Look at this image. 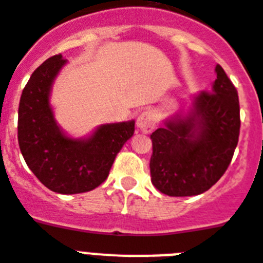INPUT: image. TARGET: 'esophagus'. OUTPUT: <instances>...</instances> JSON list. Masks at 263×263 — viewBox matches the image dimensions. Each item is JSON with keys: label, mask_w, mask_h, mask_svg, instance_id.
<instances>
[{"label": "esophagus", "mask_w": 263, "mask_h": 263, "mask_svg": "<svg viewBox=\"0 0 263 263\" xmlns=\"http://www.w3.org/2000/svg\"><path fill=\"white\" fill-rule=\"evenodd\" d=\"M136 124L140 128V131L144 132V134H148L157 125V116H155V113L153 110H144L138 116Z\"/></svg>", "instance_id": "obj_1"}]
</instances>
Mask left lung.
I'll list each match as a JSON object with an SVG mask.
<instances>
[{"label":"left lung","mask_w":263,"mask_h":263,"mask_svg":"<svg viewBox=\"0 0 263 263\" xmlns=\"http://www.w3.org/2000/svg\"><path fill=\"white\" fill-rule=\"evenodd\" d=\"M240 109L236 87L220 65L212 90L194 98L183 119L166 121L153 132L151 182L172 197L197 196L228 168L238 146Z\"/></svg>","instance_id":"8db88e82"}]
</instances>
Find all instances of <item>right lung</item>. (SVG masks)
<instances>
[{"label": "right lung", "instance_id": "right-lung-1", "mask_svg": "<svg viewBox=\"0 0 263 263\" xmlns=\"http://www.w3.org/2000/svg\"><path fill=\"white\" fill-rule=\"evenodd\" d=\"M66 63L54 55L32 72L21 93L17 139L28 167L50 191L85 193L108 178L115 158L135 132V121L101 125L89 139H70L51 109V85Z\"/></svg>", "mask_w": 263, "mask_h": 263}]
</instances>
